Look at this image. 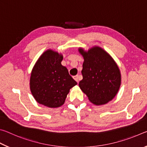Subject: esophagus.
<instances>
[{"label": "esophagus", "instance_id": "obj_1", "mask_svg": "<svg viewBox=\"0 0 147 147\" xmlns=\"http://www.w3.org/2000/svg\"><path fill=\"white\" fill-rule=\"evenodd\" d=\"M73 78L74 79V80H75L76 82H78V75L73 76Z\"/></svg>", "mask_w": 147, "mask_h": 147}]
</instances>
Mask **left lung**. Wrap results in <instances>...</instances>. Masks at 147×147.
I'll use <instances>...</instances> for the list:
<instances>
[{
  "instance_id": "1",
  "label": "left lung",
  "mask_w": 147,
  "mask_h": 147,
  "mask_svg": "<svg viewBox=\"0 0 147 147\" xmlns=\"http://www.w3.org/2000/svg\"><path fill=\"white\" fill-rule=\"evenodd\" d=\"M78 52L84 59L80 88L94 105H103L112 100L121 84V72L115 60L98 46L88 51L80 47Z\"/></svg>"
}]
</instances>
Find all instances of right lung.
Returning <instances> with one entry per match:
<instances>
[{
	"instance_id": "right-lung-1",
	"label": "right lung",
	"mask_w": 147,
	"mask_h": 147,
	"mask_svg": "<svg viewBox=\"0 0 147 147\" xmlns=\"http://www.w3.org/2000/svg\"><path fill=\"white\" fill-rule=\"evenodd\" d=\"M61 53L48 49L35 63L30 78V89L39 104L49 108L63 105L70 89L77 83L61 63Z\"/></svg>"
}]
</instances>
